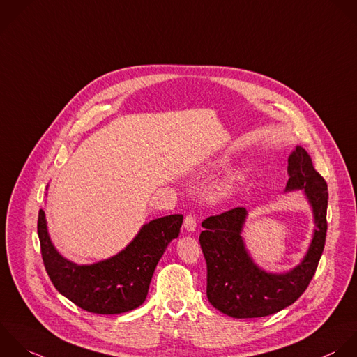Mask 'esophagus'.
Wrapping results in <instances>:
<instances>
[{"label": "esophagus", "mask_w": 357, "mask_h": 357, "mask_svg": "<svg viewBox=\"0 0 357 357\" xmlns=\"http://www.w3.org/2000/svg\"><path fill=\"white\" fill-rule=\"evenodd\" d=\"M183 227L188 231H195L197 227V221H196V215L193 213H188L183 221Z\"/></svg>", "instance_id": "obj_1"}]
</instances>
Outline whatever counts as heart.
I'll list each match as a JSON object with an SVG mask.
<instances>
[{"instance_id": "1", "label": "heart", "mask_w": 357, "mask_h": 357, "mask_svg": "<svg viewBox=\"0 0 357 357\" xmlns=\"http://www.w3.org/2000/svg\"><path fill=\"white\" fill-rule=\"evenodd\" d=\"M232 189V176L224 178L220 182H217L211 189H210V197L213 200H220L225 197Z\"/></svg>"}]
</instances>
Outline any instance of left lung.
<instances>
[{
  "mask_svg": "<svg viewBox=\"0 0 357 357\" xmlns=\"http://www.w3.org/2000/svg\"><path fill=\"white\" fill-rule=\"evenodd\" d=\"M287 190L305 189L313 206L317 229L305 260L287 274H268L249 257L241 238L246 218L235 207L202 222L199 241L207 264V299L221 313L234 319L266 317L295 303L312 282L327 236L328 188L302 147L288 160Z\"/></svg>",
  "mask_w": 357,
  "mask_h": 357,
  "instance_id": "obj_1",
  "label": "left lung"
}]
</instances>
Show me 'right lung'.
I'll return each instance as SVG.
<instances>
[{
	"label": "right lung",
	"mask_w": 357,
	"mask_h": 357,
	"mask_svg": "<svg viewBox=\"0 0 357 357\" xmlns=\"http://www.w3.org/2000/svg\"><path fill=\"white\" fill-rule=\"evenodd\" d=\"M182 222V214L153 220L125 250L91 266H76L54 249L43 210L38 211L37 234L45 271L61 295L86 312L119 314L144 302L155 266L179 235Z\"/></svg>",
	"instance_id": "add662e5"
}]
</instances>
